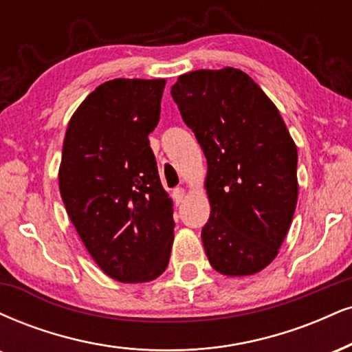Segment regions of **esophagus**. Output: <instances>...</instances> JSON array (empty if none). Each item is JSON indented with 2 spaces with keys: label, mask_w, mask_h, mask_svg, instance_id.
Wrapping results in <instances>:
<instances>
[{
  "label": "esophagus",
  "mask_w": 352,
  "mask_h": 352,
  "mask_svg": "<svg viewBox=\"0 0 352 352\" xmlns=\"http://www.w3.org/2000/svg\"><path fill=\"white\" fill-rule=\"evenodd\" d=\"M184 198H185V190L184 188L177 187L175 190H173V200H175L177 203H180V201H184Z\"/></svg>",
  "instance_id": "obj_1"
}]
</instances>
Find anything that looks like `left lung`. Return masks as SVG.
<instances>
[{
    "label": "left lung",
    "mask_w": 352,
    "mask_h": 352,
    "mask_svg": "<svg viewBox=\"0 0 352 352\" xmlns=\"http://www.w3.org/2000/svg\"><path fill=\"white\" fill-rule=\"evenodd\" d=\"M170 93L208 164L201 241L211 267L230 277L261 272L278 254L298 198L297 146L280 113L232 67L180 75Z\"/></svg>",
    "instance_id": "left-lung-1"
}]
</instances>
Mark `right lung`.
Returning a JSON list of instances; mask_svg holds the SVG:
<instances>
[{
    "mask_svg": "<svg viewBox=\"0 0 352 352\" xmlns=\"http://www.w3.org/2000/svg\"><path fill=\"white\" fill-rule=\"evenodd\" d=\"M165 80L114 78L74 113L63 139L58 188L93 261L118 282L157 278L173 243V208L149 134Z\"/></svg>",
    "mask_w": 352,
    "mask_h": 352,
    "instance_id": "add662e5",
    "label": "right lung"
}]
</instances>
